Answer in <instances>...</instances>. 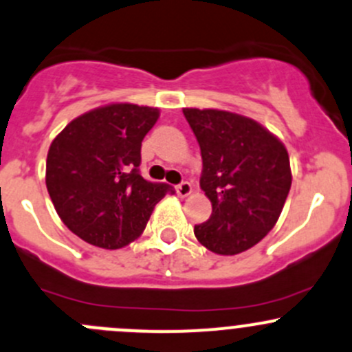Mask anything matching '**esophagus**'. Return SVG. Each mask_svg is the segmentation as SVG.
<instances>
[{
  "label": "esophagus",
  "mask_w": 352,
  "mask_h": 352,
  "mask_svg": "<svg viewBox=\"0 0 352 352\" xmlns=\"http://www.w3.org/2000/svg\"><path fill=\"white\" fill-rule=\"evenodd\" d=\"M175 190L180 197H187L190 192H192V186H190V182H182L177 186Z\"/></svg>",
  "instance_id": "esophagus-1"
}]
</instances>
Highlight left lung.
I'll return each mask as SVG.
<instances>
[{"mask_svg":"<svg viewBox=\"0 0 352 352\" xmlns=\"http://www.w3.org/2000/svg\"><path fill=\"white\" fill-rule=\"evenodd\" d=\"M203 158L199 186L211 217L194 227L211 252L234 256L277 223L292 184L284 142L252 118L217 108H184Z\"/></svg>","mask_w":352,"mask_h":352,"instance_id":"left-lung-1","label":"left lung"}]
</instances>
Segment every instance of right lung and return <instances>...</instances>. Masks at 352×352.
<instances>
[{"label": "right lung", "instance_id": "1", "mask_svg": "<svg viewBox=\"0 0 352 352\" xmlns=\"http://www.w3.org/2000/svg\"><path fill=\"white\" fill-rule=\"evenodd\" d=\"M155 107L110 103L78 115L53 139L46 187L58 217L82 241L120 249L142 234L170 186L142 179L141 142Z\"/></svg>", "mask_w": 352, "mask_h": 352}]
</instances>
